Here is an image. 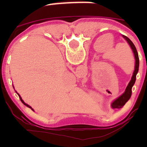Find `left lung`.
I'll use <instances>...</instances> for the list:
<instances>
[{"mask_svg": "<svg viewBox=\"0 0 147 147\" xmlns=\"http://www.w3.org/2000/svg\"><path fill=\"white\" fill-rule=\"evenodd\" d=\"M122 37L127 41V43L129 44L131 49H132V52H133V54H134L135 59H136V62H135V69L134 71H133V74H132L131 80L129 81L127 88H126L124 93L122 95H121L119 97H118L116 99L114 100L113 102H112V104H111V107H112L113 109L121 108L125 105L126 102L129 99V98L131 97V95H132V86L134 85L135 82H136V75H137L138 72V68H139V58H138V51L136 50V46L133 44V42L127 36L122 35Z\"/></svg>", "mask_w": 147, "mask_h": 147, "instance_id": "obj_1", "label": "left lung"}]
</instances>
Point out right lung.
I'll return each mask as SVG.
<instances>
[{
  "label": "right lung",
  "instance_id": "add662e5",
  "mask_svg": "<svg viewBox=\"0 0 147 147\" xmlns=\"http://www.w3.org/2000/svg\"><path fill=\"white\" fill-rule=\"evenodd\" d=\"M13 88H14V86H13ZM16 93H17V91H16ZM18 96H19V98H20V101H21V102H22V103H23V105H26V106H27V107H29V108H31V109H32V110H33V109H32V107H30L29 105H27V104H26V103H25V102H24V101H23V99H22L21 96H20V95H19V93H18Z\"/></svg>",
  "mask_w": 147,
  "mask_h": 147
}]
</instances>
